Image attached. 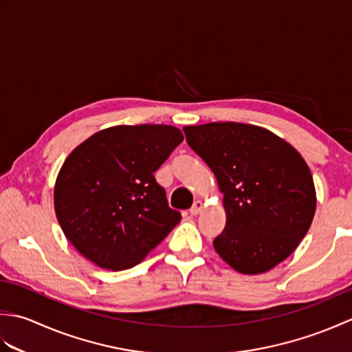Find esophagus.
Instances as JSON below:
<instances>
[{
    "label": "esophagus",
    "instance_id": "esophagus-1",
    "mask_svg": "<svg viewBox=\"0 0 352 352\" xmlns=\"http://www.w3.org/2000/svg\"><path fill=\"white\" fill-rule=\"evenodd\" d=\"M203 208H204L203 203H201V201H195V203H193V206H192V208H190V214L197 216V214L203 212Z\"/></svg>",
    "mask_w": 352,
    "mask_h": 352
}]
</instances>
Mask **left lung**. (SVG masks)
<instances>
[{
    "instance_id": "obj_1",
    "label": "left lung",
    "mask_w": 352,
    "mask_h": 352,
    "mask_svg": "<svg viewBox=\"0 0 352 352\" xmlns=\"http://www.w3.org/2000/svg\"><path fill=\"white\" fill-rule=\"evenodd\" d=\"M223 193L227 222L213 246L234 271H271L307 234L316 189L307 163L289 142L263 126L210 122L183 126Z\"/></svg>"
}]
</instances>
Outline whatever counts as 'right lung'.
Wrapping results in <instances>:
<instances>
[{"label": "right lung", "instance_id": "right-lung-1", "mask_svg": "<svg viewBox=\"0 0 352 352\" xmlns=\"http://www.w3.org/2000/svg\"><path fill=\"white\" fill-rule=\"evenodd\" d=\"M183 139L172 125H115L72 149L56 178L54 210L81 256L98 267L124 271L180 223L154 172Z\"/></svg>", "mask_w": 352, "mask_h": 352}]
</instances>
